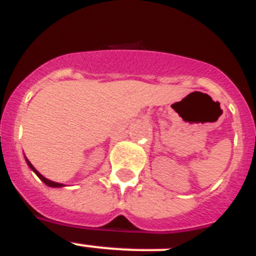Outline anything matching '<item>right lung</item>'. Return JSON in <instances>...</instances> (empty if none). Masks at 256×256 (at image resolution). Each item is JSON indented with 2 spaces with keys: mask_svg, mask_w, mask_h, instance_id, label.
Masks as SVG:
<instances>
[{
  "mask_svg": "<svg viewBox=\"0 0 256 256\" xmlns=\"http://www.w3.org/2000/svg\"><path fill=\"white\" fill-rule=\"evenodd\" d=\"M27 164H28V166H30V168H32V171H34V172H35V174H36V175H38V176H39V178H40V180H43V182H44V183H46V184H47V186H50V187H61V186H62V184H61V183H56V182H52V180H50V179H47V178H44L43 175L40 174L39 171H38V170H36V168H34L32 164H30V162H28V161H27Z\"/></svg>",
  "mask_w": 256,
  "mask_h": 256,
  "instance_id": "1",
  "label": "right lung"
}]
</instances>
